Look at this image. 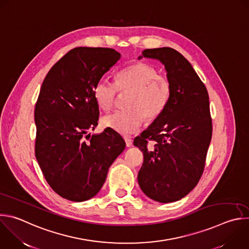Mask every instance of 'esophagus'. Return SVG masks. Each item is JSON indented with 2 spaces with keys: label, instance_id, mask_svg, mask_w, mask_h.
<instances>
[{
  "label": "esophagus",
  "instance_id": "obj_1",
  "mask_svg": "<svg viewBox=\"0 0 249 249\" xmlns=\"http://www.w3.org/2000/svg\"><path fill=\"white\" fill-rule=\"evenodd\" d=\"M124 140H125V142H126V146H128V147H130V146H132V144H133V141H132V139H130V138H124Z\"/></svg>",
  "mask_w": 249,
  "mask_h": 249
}]
</instances>
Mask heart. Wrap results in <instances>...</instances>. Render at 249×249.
Returning a JSON list of instances; mask_svg holds the SVG:
<instances>
[{
    "mask_svg": "<svg viewBox=\"0 0 249 249\" xmlns=\"http://www.w3.org/2000/svg\"><path fill=\"white\" fill-rule=\"evenodd\" d=\"M118 91H130L126 100L128 108L105 116L103 124L122 135H129L142 127L145 117L152 121L161 115L169 103L171 84L154 66L136 62L119 71L115 83L105 77L99 79L93 94L98 106L109 111L115 105Z\"/></svg>",
    "mask_w": 249,
    "mask_h": 249,
    "instance_id": "b5f03b06",
    "label": "heart"
}]
</instances>
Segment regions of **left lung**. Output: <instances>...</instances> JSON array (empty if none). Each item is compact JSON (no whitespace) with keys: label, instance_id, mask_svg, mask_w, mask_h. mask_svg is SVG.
Masks as SVG:
<instances>
[{"label":"left lung","instance_id":"1","mask_svg":"<svg viewBox=\"0 0 249 249\" xmlns=\"http://www.w3.org/2000/svg\"><path fill=\"white\" fill-rule=\"evenodd\" d=\"M142 55L165 65L171 96L161 115L134 140L143 153L138 181L151 199L173 202L193 191L204 171L212 138L208 92L189 60L176 50L146 49Z\"/></svg>","mask_w":249,"mask_h":249}]
</instances>
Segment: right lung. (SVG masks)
I'll list each match as a JSON object with an SVG mask.
<instances>
[{
    "mask_svg": "<svg viewBox=\"0 0 249 249\" xmlns=\"http://www.w3.org/2000/svg\"><path fill=\"white\" fill-rule=\"evenodd\" d=\"M120 56L109 48L72 49L42 84L35 106V155L50 187L65 199L79 202L95 196L125 148L113 130L88 134L100 116L94 86Z\"/></svg>",
    "mask_w": 249,
    "mask_h": 249,
    "instance_id": "right-lung-1",
    "label": "right lung"
}]
</instances>
